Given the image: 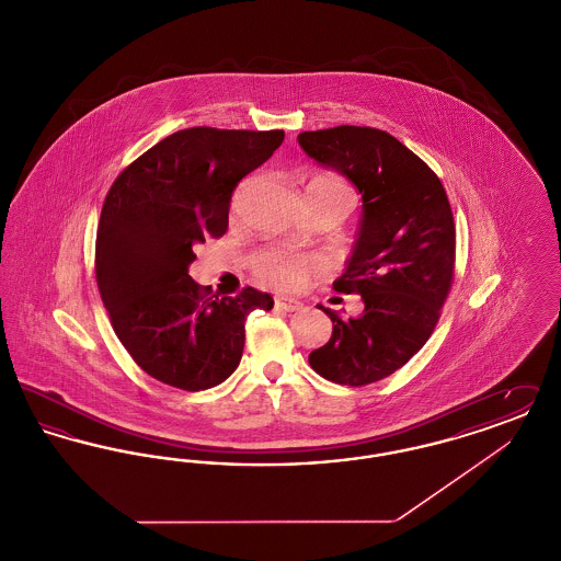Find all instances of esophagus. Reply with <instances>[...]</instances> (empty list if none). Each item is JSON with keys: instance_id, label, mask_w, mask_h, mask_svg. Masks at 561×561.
Returning <instances> with one entry per match:
<instances>
[{"instance_id": "esophagus-1", "label": "esophagus", "mask_w": 561, "mask_h": 561, "mask_svg": "<svg viewBox=\"0 0 561 561\" xmlns=\"http://www.w3.org/2000/svg\"><path fill=\"white\" fill-rule=\"evenodd\" d=\"M275 309L286 311V313H294V311H300V309H302V302L296 300V298H284V296H279V298H275Z\"/></svg>"}]
</instances>
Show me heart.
Wrapping results in <instances>:
<instances>
[{
	"mask_svg": "<svg viewBox=\"0 0 561 561\" xmlns=\"http://www.w3.org/2000/svg\"><path fill=\"white\" fill-rule=\"evenodd\" d=\"M309 206H353V191L343 179L316 176L307 185ZM254 273L261 282L277 290H298L311 273L320 271L321 263L313 256L290 254L282 250H267L254 256Z\"/></svg>",
	"mask_w": 561,
	"mask_h": 561,
	"instance_id": "1",
	"label": "heart"
}]
</instances>
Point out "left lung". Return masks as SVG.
<instances>
[{
	"mask_svg": "<svg viewBox=\"0 0 561 561\" xmlns=\"http://www.w3.org/2000/svg\"><path fill=\"white\" fill-rule=\"evenodd\" d=\"M302 151L347 176L364 214L334 290L359 294L364 313L332 320L309 364L325 380L364 387L400 370L427 343L453 288L456 229L446 188L396 136L368 126L298 134Z\"/></svg>",
	"mask_w": 561,
	"mask_h": 561,
	"instance_id": "1",
	"label": "left lung"
}]
</instances>
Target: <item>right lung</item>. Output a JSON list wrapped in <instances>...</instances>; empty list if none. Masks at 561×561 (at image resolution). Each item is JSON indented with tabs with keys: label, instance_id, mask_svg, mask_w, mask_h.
<instances>
[{
	"label": "right lung",
	"instance_id": "add662e5",
	"mask_svg": "<svg viewBox=\"0 0 561 561\" xmlns=\"http://www.w3.org/2000/svg\"><path fill=\"white\" fill-rule=\"evenodd\" d=\"M284 130L187 128L134 160L108 188L96 231V284L134 362L161 382L202 391L240 366L245 318L273 298L208 296L191 275L195 245L225 236L231 195L282 145Z\"/></svg>",
	"mask_w": 561,
	"mask_h": 561
}]
</instances>
